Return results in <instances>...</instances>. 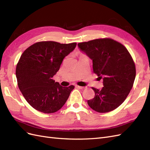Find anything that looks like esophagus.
I'll return each instance as SVG.
<instances>
[{"label":"esophagus","instance_id":"obj_1","mask_svg":"<svg viewBox=\"0 0 150 150\" xmlns=\"http://www.w3.org/2000/svg\"><path fill=\"white\" fill-rule=\"evenodd\" d=\"M76 87L79 88V89H86V87H82V86H76Z\"/></svg>","mask_w":150,"mask_h":150}]
</instances>
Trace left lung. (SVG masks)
Wrapping results in <instances>:
<instances>
[{
  "instance_id": "8db88e82",
  "label": "left lung",
  "mask_w": 150,
  "mask_h": 150,
  "mask_svg": "<svg viewBox=\"0 0 150 150\" xmlns=\"http://www.w3.org/2000/svg\"><path fill=\"white\" fill-rule=\"evenodd\" d=\"M79 48L93 60V72L103 79L101 91L92 87L94 98L87 101L99 113L111 112L127 97L136 77V66L125 46L112 38H97L78 44Z\"/></svg>"
}]
</instances>
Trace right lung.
<instances>
[{"label": "right lung", "instance_id": "right-lung-1", "mask_svg": "<svg viewBox=\"0 0 150 150\" xmlns=\"http://www.w3.org/2000/svg\"><path fill=\"white\" fill-rule=\"evenodd\" d=\"M76 45V42L42 41L23 52L16 68L18 86L33 108L52 113L65 104L75 87H62L52 77L59 70L64 57L74 51Z\"/></svg>", "mask_w": 150, "mask_h": 150}]
</instances>
